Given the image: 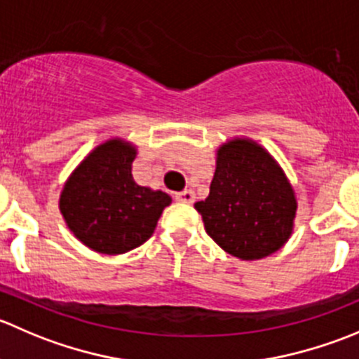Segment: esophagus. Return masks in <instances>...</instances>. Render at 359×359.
Masks as SVG:
<instances>
[{
	"instance_id": "esophagus-1",
	"label": "esophagus",
	"mask_w": 359,
	"mask_h": 359,
	"mask_svg": "<svg viewBox=\"0 0 359 359\" xmlns=\"http://www.w3.org/2000/svg\"><path fill=\"white\" fill-rule=\"evenodd\" d=\"M177 201H182V203H194L196 200V194H194L193 189H184L180 193L175 194Z\"/></svg>"
}]
</instances>
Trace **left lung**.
Listing matches in <instances>:
<instances>
[{"label": "left lung", "instance_id": "left-lung-1", "mask_svg": "<svg viewBox=\"0 0 359 359\" xmlns=\"http://www.w3.org/2000/svg\"><path fill=\"white\" fill-rule=\"evenodd\" d=\"M194 208L210 238L240 259L279 250L293 233L297 198L276 159L249 138L217 149L210 193Z\"/></svg>", "mask_w": 359, "mask_h": 359}]
</instances>
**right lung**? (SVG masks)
Here are the masks:
<instances>
[{
    "instance_id": "obj_1",
    "label": "right lung",
    "mask_w": 359,
    "mask_h": 359,
    "mask_svg": "<svg viewBox=\"0 0 359 359\" xmlns=\"http://www.w3.org/2000/svg\"><path fill=\"white\" fill-rule=\"evenodd\" d=\"M137 149L121 138L103 142L69 175L59 210L73 235L102 254H124L147 242L172 198L138 186L131 175Z\"/></svg>"
}]
</instances>
